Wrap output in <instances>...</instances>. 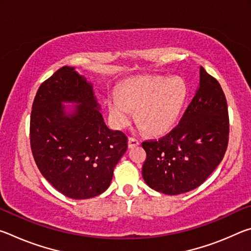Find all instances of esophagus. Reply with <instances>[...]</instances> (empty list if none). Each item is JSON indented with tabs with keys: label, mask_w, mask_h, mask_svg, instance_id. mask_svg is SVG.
Instances as JSON below:
<instances>
[{
	"label": "esophagus",
	"mask_w": 251,
	"mask_h": 251,
	"mask_svg": "<svg viewBox=\"0 0 251 251\" xmlns=\"http://www.w3.org/2000/svg\"><path fill=\"white\" fill-rule=\"evenodd\" d=\"M139 145V141L138 139H136L134 137H128V147H135V146H138Z\"/></svg>",
	"instance_id": "obj_1"
}]
</instances>
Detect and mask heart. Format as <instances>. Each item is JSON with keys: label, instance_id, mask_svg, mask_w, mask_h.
<instances>
[{"label": "heart", "instance_id": "1", "mask_svg": "<svg viewBox=\"0 0 251 251\" xmlns=\"http://www.w3.org/2000/svg\"><path fill=\"white\" fill-rule=\"evenodd\" d=\"M186 99L181 78L139 76L126 80L107 100L109 120L118 128L129 124L136 108L142 127L154 135L167 133L175 125Z\"/></svg>", "mask_w": 251, "mask_h": 251}]
</instances>
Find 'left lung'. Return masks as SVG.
Wrapping results in <instances>:
<instances>
[{"label":"left lung","mask_w":251,"mask_h":251,"mask_svg":"<svg viewBox=\"0 0 251 251\" xmlns=\"http://www.w3.org/2000/svg\"><path fill=\"white\" fill-rule=\"evenodd\" d=\"M228 138L226 97L218 80L201 66L196 95L178 125L158 141L142 144L147 155L142 168L144 180L166 195L190 192L217 168Z\"/></svg>","instance_id":"8db88e82"}]
</instances>
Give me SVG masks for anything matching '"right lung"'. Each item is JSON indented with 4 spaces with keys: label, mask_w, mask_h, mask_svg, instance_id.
Returning a JSON list of instances; mask_svg holds the SVG:
<instances>
[{
    "label": "right lung",
    "mask_w": 251,
    "mask_h": 251,
    "mask_svg": "<svg viewBox=\"0 0 251 251\" xmlns=\"http://www.w3.org/2000/svg\"><path fill=\"white\" fill-rule=\"evenodd\" d=\"M63 102L75 106L70 112ZM92 83L63 66L45 80L33 101L29 139L42 175L66 197L87 199L108 188L127 151V137L106 126Z\"/></svg>",
    "instance_id": "right-lung-1"
}]
</instances>
